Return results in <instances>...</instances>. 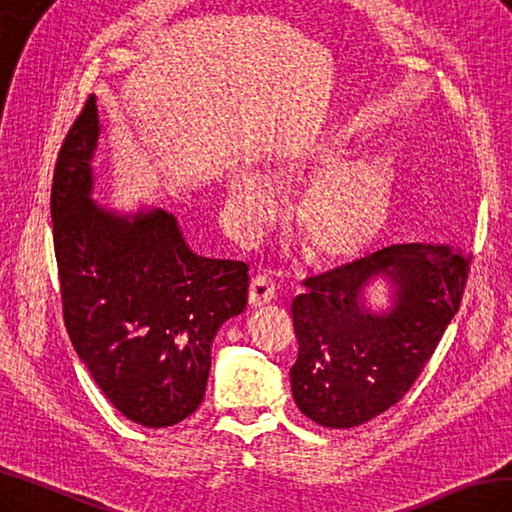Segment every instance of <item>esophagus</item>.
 <instances>
[{
    "instance_id": "esophagus-1",
    "label": "esophagus",
    "mask_w": 512,
    "mask_h": 512,
    "mask_svg": "<svg viewBox=\"0 0 512 512\" xmlns=\"http://www.w3.org/2000/svg\"><path fill=\"white\" fill-rule=\"evenodd\" d=\"M276 297V284L265 273H258L249 282V304L252 306H265Z\"/></svg>"
}]
</instances>
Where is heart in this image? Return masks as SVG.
Segmentation results:
<instances>
[{
	"instance_id": "b5f03b06",
	"label": "heart",
	"mask_w": 512,
	"mask_h": 512,
	"mask_svg": "<svg viewBox=\"0 0 512 512\" xmlns=\"http://www.w3.org/2000/svg\"><path fill=\"white\" fill-rule=\"evenodd\" d=\"M341 141L304 147L271 169L278 182H293L317 173L297 208V228L313 260H343L358 256L378 239L386 226L393 199V167L382 156L339 162ZM228 195L249 228L265 226L273 210V186L265 173L239 169L230 178Z\"/></svg>"
}]
</instances>
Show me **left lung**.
I'll use <instances>...</instances> for the list:
<instances>
[{
  "mask_svg": "<svg viewBox=\"0 0 512 512\" xmlns=\"http://www.w3.org/2000/svg\"><path fill=\"white\" fill-rule=\"evenodd\" d=\"M469 256L452 245H391L304 282L293 299L297 408L326 428H356L408 393L458 313ZM389 279L394 302L371 311L364 291Z\"/></svg>",
  "mask_w": 512,
  "mask_h": 512,
  "instance_id": "left-lung-1",
  "label": "left lung"
}]
</instances>
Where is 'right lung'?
Segmentation results:
<instances>
[{
    "label": "right lung",
    "instance_id": "add662e5",
    "mask_svg": "<svg viewBox=\"0 0 512 512\" xmlns=\"http://www.w3.org/2000/svg\"><path fill=\"white\" fill-rule=\"evenodd\" d=\"M99 134L91 97L54 169L65 326L110 404L139 426L167 428L204 400L215 334L247 304V265L197 256L162 208L123 215L97 204Z\"/></svg>",
    "mask_w": 512,
    "mask_h": 512
}]
</instances>
